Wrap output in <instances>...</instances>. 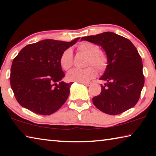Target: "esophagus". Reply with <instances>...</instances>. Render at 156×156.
<instances>
[{"label": "esophagus", "mask_w": 156, "mask_h": 156, "mask_svg": "<svg viewBox=\"0 0 156 156\" xmlns=\"http://www.w3.org/2000/svg\"><path fill=\"white\" fill-rule=\"evenodd\" d=\"M82 84H83L84 85H85L87 87H89L91 84V83H82Z\"/></svg>", "instance_id": "obj_1"}]
</instances>
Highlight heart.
<instances>
[{
  "instance_id": "heart-1",
  "label": "heart",
  "mask_w": 156,
  "mask_h": 156,
  "mask_svg": "<svg viewBox=\"0 0 156 156\" xmlns=\"http://www.w3.org/2000/svg\"><path fill=\"white\" fill-rule=\"evenodd\" d=\"M78 49L80 52L88 56L87 65H92L99 71H103L107 67V57L103 51H99L98 47L89 42H83L78 45ZM60 65L65 70H69L73 65V51L71 49H67L62 52L60 57ZM96 71L93 67H88L84 69H74L68 73L69 80L77 83H86L94 78Z\"/></svg>"
}]
</instances>
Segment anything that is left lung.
<instances>
[{
    "instance_id": "8db88e82",
    "label": "left lung",
    "mask_w": 156,
    "mask_h": 156,
    "mask_svg": "<svg viewBox=\"0 0 156 156\" xmlns=\"http://www.w3.org/2000/svg\"><path fill=\"white\" fill-rule=\"evenodd\" d=\"M86 41L102 47L107 57V65L100 80L101 93L93 98V103L101 112L117 115L131 109L138 102L144 84L142 61L136 47L129 39L107 31L84 36Z\"/></svg>"
}]
</instances>
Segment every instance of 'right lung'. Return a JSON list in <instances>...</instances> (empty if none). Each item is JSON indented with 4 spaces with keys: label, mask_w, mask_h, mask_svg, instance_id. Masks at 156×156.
<instances>
[{
    "label": "right lung",
    "mask_w": 156,
    "mask_h": 156,
    "mask_svg": "<svg viewBox=\"0 0 156 156\" xmlns=\"http://www.w3.org/2000/svg\"><path fill=\"white\" fill-rule=\"evenodd\" d=\"M80 38L71 42L46 39L25 46L13 60L10 84L21 106L37 114L50 115L67 100L73 83L65 77L60 65L62 52Z\"/></svg>",
    "instance_id": "add662e5"
}]
</instances>
